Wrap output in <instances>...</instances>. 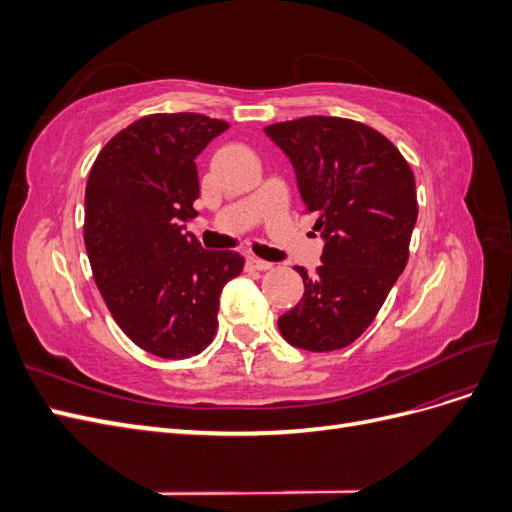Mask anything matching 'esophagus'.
I'll return each mask as SVG.
<instances>
[{"label": "esophagus", "mask_w": 512, "mask_h": 512, "mask_svg": "<svg viewBox=\"0 0 512 512\" xmlns=\"http://www.w3.org/2000/svg\"><path fill=\"white\" fill-rule=\"evenodd\" d=\"M245 267L250 269V271H269V269H273L271 262H267V260H260V258H254V256H250V258L245 260Z\"/></svg>", "instance_id": "34e87169"}]
</instances>
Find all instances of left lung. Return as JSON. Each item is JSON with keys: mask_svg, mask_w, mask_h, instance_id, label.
Here are the masks:
<instances>
[{"mask_svg": "<svg viewBox=\"0 0 512 512\" xmlns=\"http://www.w3.org/2000/svg\"><path fill=\"white\" fill-rule=\"evenodd\" d=\"M265 134L288 156L324 239L316 273L297 267L303 299L277 327L294 348H346L406 269L418 215L412 168L389 138L352 119L312 115L273 123Z\"/></svg>", "mask_w": 512, "mask_h": 512, "instance_id": "left-lung-1", "label": "left lung"}]
</instances>
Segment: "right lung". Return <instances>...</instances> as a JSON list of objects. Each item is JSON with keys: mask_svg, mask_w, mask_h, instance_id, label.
<instances>
[{"mask_svg": "<svg viewBox=\"0 0 512 512\" xmlns=\"http://www.w3.org/2000/svg\"><path fill=\"white\" fill-rule=\"evenodd\" d=\"M228 130L198 113L138 119L104 145L85 188V247L96 286L132 342L162 359L203 352L218 329L237 252H209L185 222L200 194L196 156Z\"/></svg>", "mask_w": 512, "mask_h": 512, "instance_id": "add662e5", "label": "right lung"}]
</instances>
